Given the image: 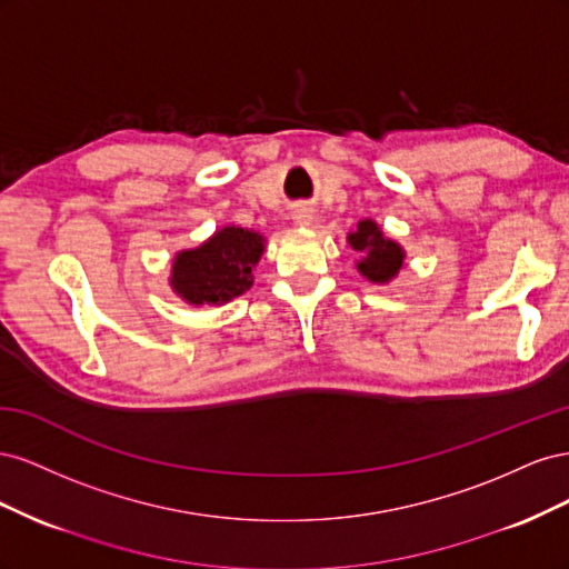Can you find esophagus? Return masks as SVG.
<instances>
[{"mask_svg": "<svg viewBox=\"0 0 569 569\" xmlns=\"http://www.w3.org/2000/svg\"><path fill=\"white\" fill-rule=\"evenodd\" d=\"M311 218H313V216L308 213V211H299V213L295 216V220L299 222V226H308V222H311Z\"/></svg>", "mask_w": 569, "mask_h": 569, "instance_id": "esophagus-1", "label": "esophagus"}]
</instances>
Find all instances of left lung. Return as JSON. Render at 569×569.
I'll use <instances>...</instances> for the list:
<instances>
[{
	"label": "left lung",
	"mask_w": 569,
	"mask_h": 569,
	"mask_svg": "<svg viewBox=\"0 0 569 569\" xmlns=\"http://www.w3.org/2000/svg\"><path fill=\"white\" fill-rule=\"evenodd\" d=\"M349 244L363 253L358 270L370 282H389L403 266L401 247L382 234L372 220H360L358 230L349 234Z\"/></svg>",
	"instance_id": "1"
}]
</instances>
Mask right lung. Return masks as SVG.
I'll list each match as a JSON object with an SVG mask.
<instances>
[{"label":"right lung","mask_w":569,"mask_h":569,"mask_svg":"<svg viewBox=\"0 0 569 569\" xmlns=\"http://www.w3.org/2000/svg\"><path fill=\"white\" fill-rule=\"evenodd\" d=\"M261 253V234L244 228H226L199 249L178 253L170 284L194 306L226 303L251 287V268Z\"/></svg>","instance_id":"obj_1"}]
</instances>
